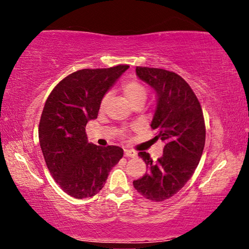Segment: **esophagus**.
<instances>
[{
    "label": "esophagus",
    "mask_w": 249,
    "mask_h": 249,
    "mask_svg": "<svg viewBox=\"0 0 249 249\" xmlns=\"http://www.w3.org/2000/svg\"><path fill=\"white\" fill-rule=\"evenodd\" d=\"M124 156H125V157H132V158H134V157H136L137 154H136V151H134V150L124 149Z\"/></svg>",
    "instance_id": "1"
}]
</instances>
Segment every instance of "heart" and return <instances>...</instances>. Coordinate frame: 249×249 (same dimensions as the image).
<instances>
[{"mask_svg": "<svg viewBox=\"0 0 249 249\" xmlns=\"http://www.w3.org/2000/svg\"><path fill=\"white\" fill-rule=\"evenodd\" d=\"M123 91L126 96V99L129 101L130 104H135L137 102H145L147 98V90L146 88L136 81H129L126 82L123 86ZM109 99V94H105L102 100H101V108H104L107 105V101Z\"/></svg>", "mask_w": 249, "mask_h": 249, "instance_id": "heart-1", "label": "heart"}]
</instances>
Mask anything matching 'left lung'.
<instances>
[{"instance_id":"1","label":"left lung","mask_w":249,"mask_h":249,"mask_svg":"<svg viewBox=\"0 0 249 249\" xmlns=\"http://www.w3.org/2000/svg\"><path fill=\"white\" fill-rule=\"evenodd\" d=\"M136 75L157 98L150 127L154 140H161L165 147L157 162L146 151L138 153L148 170L133 184L142 196L161 202L181 190L199 165L205 144L203 112L190 86L177 73L136 67Z\"/></svg>"}]
</instances>
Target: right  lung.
<instances>
[{"label":"right lung","mask_w":249,"mask_h":249,"mask_svg":"<svg viewBox=\"0 0 249 249\" xmlns=\"http://www.w3.org/2000/svg\"><path fill=\"white\" fill-rule=\"evenodd\" d=\"M128 68L79 70L61 80L46 101L38 128L40 148L53 178L75 199L102 190L109 171L123 157L119 146L90 144L86 126L98 117L101 100Z\"/></svg>","instance_id":"1"}]
</instances>
